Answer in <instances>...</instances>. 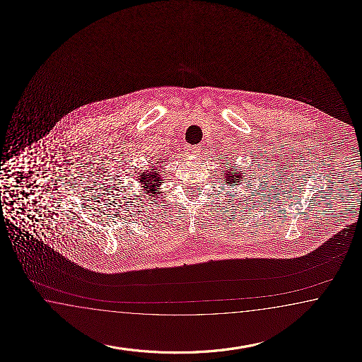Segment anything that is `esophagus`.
<instances>
[{
    "label": "esophagus",
    "mask_w": 362,
    "mask_h": 362,
    "mask_svg": "<svg viewBox=\"0 0 362 362\" xmlns=\"http://www.w3.org/2000/svg\"><path fill=\"white\" fill-rule=\"evenodd\" d=\"M201 151L200 145H188L187 148H185V152L191 153V154H194V153H199Z\"/></svg>",
    "instance_id": "obj_1"
}]
</instances>
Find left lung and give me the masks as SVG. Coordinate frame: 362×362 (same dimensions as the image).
<instances>
[{"instance_id":"obj_1","label":"left lung","mask_w":362,"mask_h":362,"mask_svg":"<svg viewBox=\"0 0 362 362\" xmlns=\"http://www.w3.org/2000/svg\"><path fill=\"white\" fill-rule=\"evenodd\" d=\"M222 171H221V175L219 179L223 180V183L227 185H240L243 183V180L245 179L247 175H244V173L241 171L240 168H235L233 165H230L228 160H225V163L222 166ZM233 194V193H230Z\"/></svg>"}]
</instances>
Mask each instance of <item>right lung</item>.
I'll return each mask as SVG.
<instances>
[{"label":"right lung","mask_w":362,"mask_h":362,"mask_svg":"<svg viewBox=\"0 0 362 362\" xmlns=\"http://www.w3.org/2000/svg\"><path fill=\"white\" fill-rule=\"evenodd\" d=\"M163 162H165L163 158H161L160 161H157V163H163ZM137 180L143 188L141 192L149 194L151 197H156L157 196L156 191H158V187L161 185L163 179H162L161 174L157 171V165H152L146 171L140 170ZM143 193H140V194H143Z\"/></svg>","instance_id":"add662e5"}]
</instances>
